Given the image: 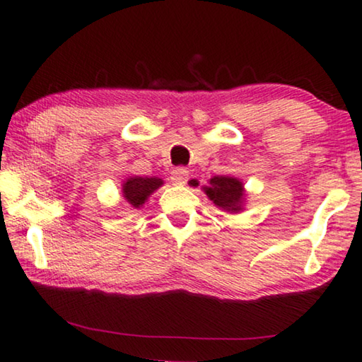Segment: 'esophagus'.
Listing matches in <instances>:
<instances>
[{
	"label": "esophagus",
	"instance_id": "obj_1",
	"mask_svg": "<svg viewBox=\"0 0 362 362\" xmlns=\"http://www.w3.org/2000/svg\"><path fill=\"white\" fill-rule=\"evenodd\" d=\"M170 180L172 183H175V185H183V183H187L188 180V170L185 167H175V169L170 172Z\"/></svg>",
	"mask_w": 362,
	"mask_h": 362
}]
</instances>
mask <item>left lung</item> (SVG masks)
I'll return each instance as SVG.
<instances>
[{"label":"left lung","mask_w":362,"mask_h":362,"mask_svg":"<svg viewBox=\"0 0 362 362\" xmlns=\"http://www.w3.org/2000/svg\"><path fill=\"white\" fill-rule=\"evenodd\" d=\"M204 192L216 206L228 209L230 213L240 211L242 199H244V187L234 177L218 175L209 180V187H204Z\"/></svg>","instance_id":"left-lung-1"}]
</instances>
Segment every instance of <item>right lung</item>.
<instances>
[{
	"label": "right lung",
	"mask_w": 362,
	"mask_h": 362,
	"mask_svg": "<svg viewBox=\"0 0 362 362\" xmlns=\"http://www.w3.org/2000/svg\"><path fill=\"white\" fill-rule=\"evenodd\" d=\"M160 185H163V180L158 177H132L123 183V195L132 206L138 208Z\"/></svg>",
	"instance_id": "obj_1"
}]
</instances>
